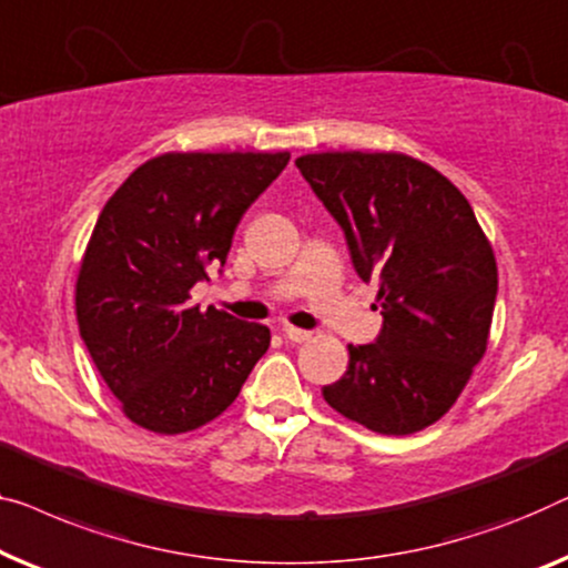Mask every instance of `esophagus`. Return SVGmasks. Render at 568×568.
<instances>
[{
	"label": "esophagus",
	"instance_id": "34e87169",
	"mask_svg": "<svg viewBox=\"0 0 568 568\" xmlns=\"http://www.w3.org/2000/svg\"><path fill=\"white\" fill-rule=\"evenodd\" d=\"M284 338L292 341V343H304L312 338L310 331H302V327H294V325H284Z\"/></svg>",
	"mask_w": 568,
	"mask_h": 568
}]
</instances>
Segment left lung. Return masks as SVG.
I'll use <instances>...</instances> for the list:
<instances>
[{
  "instance_id": "8db88e82",
  "label": "left lung",
  "mask_w": 568,
  "mask_h": 568,
  "mask_svg": "<svg viewBox=\"0 0 568 568\" xmlns=\"http://www.w3.org/2000/svg\"><path fill=\"white\" fill-rule=\"evenodd\" d=\"M297 169L341 225L356 274L379 278L382 331L323 386L343 417L409 435L448 413L487 351L497 264L466 196L402 153H310Z\"/></svg>"
}]
</instances>
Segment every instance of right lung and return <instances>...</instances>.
I'll return each instance as SVG.
<instances>
[{
  "instance_id": "right-lung-1",
  "label": "right lung",
  "mask_w": 568,
  "mask_h": 568,
  "mask_svg": "<svg viewBox=\"0 0 568 568\" xmlns=\"http://www.w3.org/2000/svg\"><path fill=\"white\" fill-rule=\"evenodd\" d=\"M290 153H163L110 196L81 258L77 320L94 366L135 425L194 430L233 405L268 351L266 325L189 290L225 266L245 210Z\"/></svg>"
}]
</instances>
